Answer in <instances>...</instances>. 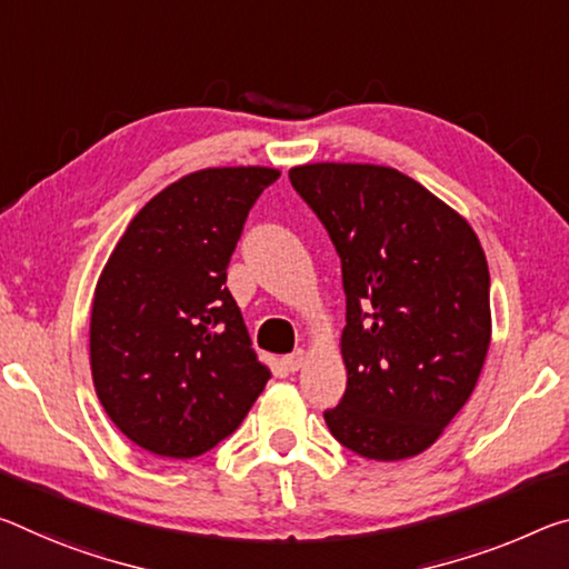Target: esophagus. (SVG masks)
I'll return each mask as SVG.
<instances>
[{"label":"esophagus","instance_id":"1","mask_svg":"<svg viewBox=\"0 0 569 569\" xmlns=\"http://www.w3.org/2000/svg\"><path fill=\"white\" fill-rule=\"evenodd\" d=\"M306 362H309V351H306V349H296L293 355L283 357V365H286L288 372H299V369H301Z\"/></svg>","mask_w":569,"mask_h":569}]
</instances>
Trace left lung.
Listing matches in <instances>:
<instances>
[{
    "instance_id": "8db88e82",
    "label": "left lung",
    "mask_w": 569,
    "mask_h": 569,
    "mask_svg": "<svg viewBox=\"0 0 569 569\" xmlns=\"http://www.w3.org/2000/svg\"><path fill=\"white\" fill-rule=\"evenodd\" d=\"M288 179L327 228L347 293V392L323 420L369 461L418 456L471 398L491 345L481 242L392 167L317 161Z\"/></svg>"
}]
</instances>
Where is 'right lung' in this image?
Wrapping results in <instances>:
<instances>
[{
  "label": "right lung",
  "instance_id": "add662e5",
  "mask_svg": "<svg viewBox=\"0 0 569 569\" xmlns=\"http://www.w3.org/2000/svg\"><path fill=\"white\" fill-rule=\"evenodd\" d=\"M281 171H192L141 207L90 311V372L108 418L154 456L194 458L228 438L270 380L228 286L250 207Z\"/></svg>",
  "mask_w": 569,
  "mask_h": 569
}]
</instances>
